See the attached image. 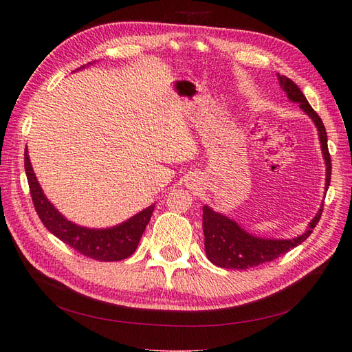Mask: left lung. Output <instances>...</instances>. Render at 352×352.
Segmentation results:
<instances>
[{
	"label": "left lung",
	"instance_id": "1",
	"mask_svg": "<svg viewBox=\"0 0 352 352\" xmlns=\"http://www.w3.org/2000/svg\"><path fill=\"white\" fill-rule=\"evenodd\" d=\"M279 83L285 94L292 102H298L300 107L311 117L314 122L318 138H320L322 153L326 162V186L327 190L330 185V175H332V164H330V154L327 150V133L324 124L318 114L311 109L301 89L286 76H280ZM323 204L318 208L317 214L308 225V229L302 235L292 239H264L254 236L247 230H243L236 221L212 211L208 206L202 207V230H204V245L207 258L223 269H236L245 270L251 267H257L263 263L273 261L280 255L286 254L289 250L295 248L296 245L302 243L313 233V229L322 217Z\"/></svg>",
	"mask_w": 352,
	"mask_h": 352
}]
</instances>
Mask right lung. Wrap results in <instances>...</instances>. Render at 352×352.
Instances as JSON below:
<instances>
[{
    "label": "right lung",
    "mask_w": 352,
    "mask_h": 352,
    "mask_svg": "<svg viewBox=\"0 0 352 352\" xmlns=\"http://www.w3.org/2000/svg\"><path fill=\"white\" fill-rule=\"evenodd\" d=\"M25 170L36 214L52 235L83 254L85 257L98 261H119L131 257L135 252L148 221L151 219L154 204L114 228H83L69 221L42 192V188L30 164L28 148L25 150Z\"/></svg>",
    "instance_id": "obj_1"
}]
</instances>
